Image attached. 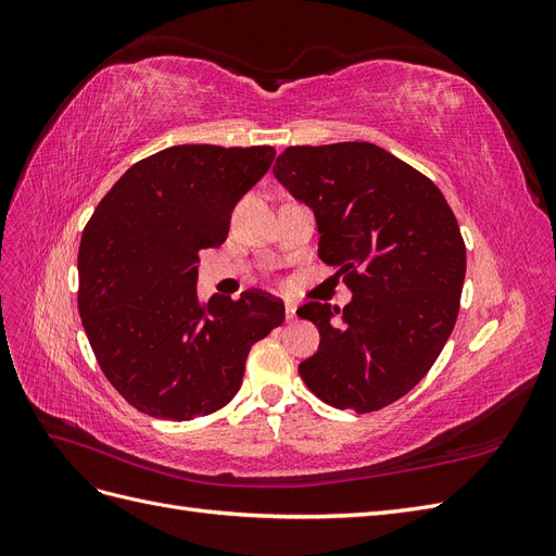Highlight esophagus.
<instances>
[{
    "instance_id": "1",
    "label": "esophagus",
    "mask_w": 556,
    "mask_h": 556,
    "mask_svg": "<svg viewBox=\"0 0 556 556\" xmlns=\"http://www.w3.org/2000/svg\"><path fill=\"white\" fill-rule=\"evenodd\" d=\"M285 317H288V323H294V319H296V306L294 304L285 306Z\"/></svg>"
}]
</instances>
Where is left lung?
<instances>
[{
	"label": "left lung",
	"mask_w": 556,
	"mask_h": 556,
	"mask_svg": "<svg viewBox=\"0 0 556 556\" xmlns=\"http://www.w3.org/2000/svg\"><path fill=\"white\" fill-rule=\"evenodd\" d=\"M274 176L317 225V255L352 290L341 311H296L319 329L299 364L308 390L341 410L390 406L427 376L457 323L466 248L435 185L366 141L294 146Z\"/></svg>",
	"instance_id": "8db88e82"
}]
</instances>
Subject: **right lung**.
I'll return each instance as SVG.
<instances>
[{"label": "right lung", "instance_id": "add662e5", "mask_svg": "<svg viewBox=\"0 0 556 556\" xmlns=\"http://www.w3.org/2000/svg\"><path fill=\"white\" fill-rule=\"evenodd\" d=\"M271 146L164 148L121 176L83 229L78 311L109 382L134 408L185 422L241 390L250 348L280 327L264 292L197 296L199 250L220 248Z\"/></svg>", "mask_w": 556, "mask_h": 556}]
</instances>
